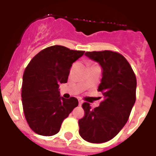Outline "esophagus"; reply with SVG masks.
I'll return each instance as SVG.
<instances>
[{"mask_svg":"<svg viewBox=\"0 0 156 156\" xmlns=\"http://www.w3.org/2000/svg\"><path fill=\"white\" fill-rule=\"evenodd\" d=\"M82 104H83V101H82L79 100V105L81 106V105H82Z\"/></svg>","mask_w":156,"mask_h":156,"instance_id":"esophagus-1","label":"esophagus"}]
</instances>
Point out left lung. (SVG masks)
I'll list each match as a JSON object with an SVG mask.
<instances>
[{"mask_svg": "<svg viewBox=\"0 0 156 156\" xmlns=\"http://www.w3.org/2000/svg\"><path fill=\"white\" fill-rule=\"evenodd\" d=\"M85 55L99 64L102 78L98 91L104 100L91 108L84 102L83 118L78 121L79 133L88 142L104 143L113 138L127 122L136 101L137 80L126 58L111 51L86 52Z\"/></svg>", "mask_w": 156, "mask_h": 156, "instance_id": "left-lung-1", "label": "left lung"}]
</instances>
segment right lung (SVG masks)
<instances>
[{
    "label": "right lung",
    "mask_w": 156,
    "mask_h": 156,
    "mask_svg": "<svg viewBox=\"0 0 156 156\" xmlns=\"http://www.w3.org/2000/svg\"><path fill=\"white\" fill-rule=\"evenodd\" d=\"M84 51L61 45L45 48L33 58L23 77L22 102L29 126L37 134L58 133L62 122L78 105V100L60 96L59 84L68 80L72 64Z\"/></svg>",
    "instance_id": "right-lung-1"
}]
</instances>
